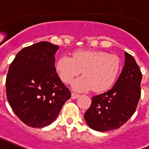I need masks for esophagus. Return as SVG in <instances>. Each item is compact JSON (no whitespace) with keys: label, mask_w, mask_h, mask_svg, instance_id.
I'll return each instance as SVG.
<instances>
[{"label":"esophagus","mask_w":149,"mask_h":149,"mask_svg":"<svg viewBox=\"0 0 149 149\" xmlns=\"http://www.w3.org/2000/svg\"><path fill=\"white\" fill-rule=\"evenodd\" d=\"M71 96H72V99H77V98H78V97H79V95H77V94H75V93H72Z\"/></svg>","instance_id":"34e87169"}]
</instances>
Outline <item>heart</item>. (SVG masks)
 <instances>
[{
	"label": "heart",
	"instance_id": "heart-1",
	"mask_svg": "<svg viewBox=\"0 0 149 149\" xmlns=\"http://www.w3.org/2000/svg\"><path fill=\"white\" fill-rule=\"evenodd\" d=\"M55 69L62 81L70 84L82 71L83 77L75 80L72 87L77 91L94 90L104 92L115 84L120 70V58L101 51H77L72 58L62 56Z\"/></svg>",
	"mask_w": 149,
	"mask_h": 149
}]
</instances>
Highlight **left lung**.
<instances>
[{
  "label": "left lung",
  "instance_id": "8db88e82",
  "mask_svg": "<svg viewBox=\"0 0 149 149\" xmlns=\"http://www.w3.org/2000/svg\"><path fill=\"white\" fill-rule=\"evenodd\" d=\"M122 72L112 89L93 96L84 114L90 128L104 132L120 128L134 113L141 97L142 75L132 55L124 52Z\"/></svg>",
  "mask_w": 149,
  "mask_h": 149
}]
</instances>
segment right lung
I'll list each match as a JSON object with an SVG mask.
<instances>
[{
	"mask_svg": "<svg viewBox=\"0 0 149 149\" xmlns=\"http://www.w3.org/2000/svg\"><path fill=\"white\" fill-rule=\"evenodd\" d=\"M58 48L49 42H38L22 49L9 67L7 98L15 115L31 127L54 122L71 97L54 67Z\"/></svg>",
	"mask_w": 149,
	"mask_h": 149,
	"instance_id": "right-lung-1",
	"label": "right lung"
}]
</instances>
